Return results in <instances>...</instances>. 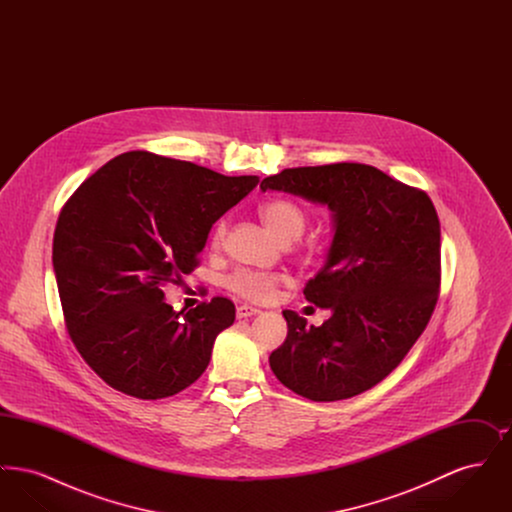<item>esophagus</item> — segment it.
<instances>
[{
  "mask_svg": "<svg viewBox=\"0 0 512 512\" xmlns=\"http://www.w3.org/2000/svg\"><path fill=\"white\" fill-rule=\"evenodd\" d=\"M259 313H261V311H259L257 307H251V305H240L238 311H236L238 318L253 317V315H259Z\"/></svg>",
  "mask_w": 512,
  "mask_h": 512,
  "instance_id": "esophagus-1",
  "label": "esophagus"
}]
</instances>
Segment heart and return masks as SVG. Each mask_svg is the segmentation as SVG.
Segmentation results:
<instances>
[{"mask_svg":"<svg viewBox=\"0 0 512 512\" xmlns=\"http://www.w3.org/2000/svg\"><path fill=\"white\" fill-rule=\"evenodd\" d=\"M259 213L265 226L282 244H292L305 232L307 213L295 201L270 199L265 205H261ZM226 232H228V222L226 219H220L213 230L215 247L224 244ZM280 282H282L280 274H268V272L247 270V268L236 270L226 278V286L249 301H267Z\"/></svg>","mask_w":512,"mask_h":512,"instance_id":"1","label":"heart"}]
</instances>
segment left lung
Returning a JSON list of instances; mask_svg holds the SVG:
<instances>
[{"label":"left lung","mask_w":512,"mask_h":512,"mask_svg":"<svg viewBox=\"0 0 512 512\" xmlns=\"http://www.w3.org/2000/svg\"><path fill=\"white\" fill-rule=\"evenodd\" d=\"M328 205L334 238L305 299L322 326L284 311L288 338L270 353L276 378L311 401H340L382 382L424 332L438 303L439 219L426 192L361 163L284 169L261 182Z\"/></svg>","instance_id":"obj_1"}]
</instances>
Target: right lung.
Wrapping results in <instances>:
<instances>
[{
    "instance_id": "right-lung-1",
    "label": "right lung",
    "mask_w": 512,
    "mask_h": 512,
    "mask_svg": "<svg viewBox=\"0 0 512 512\" xmlns=\"http://www.w3.org/2000/svg\"><path fill=\"white\" fill-rule=\"evenodd\" d=\"M257 184V176L128 151L69 197L53 234V270L74 347L105 384L163 399L205 372L236 318L234 303L213 297L176 313L161 288L197 267L211 226Z\"/></svg>"
}]
</instances>
